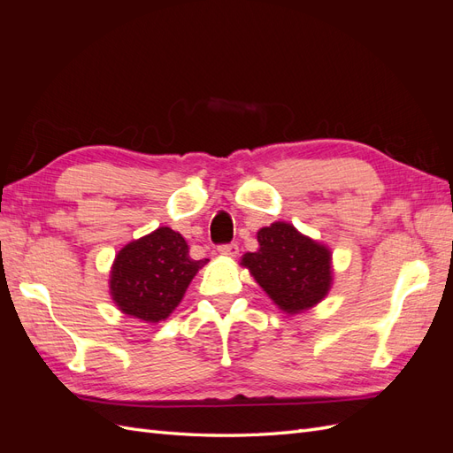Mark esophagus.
<instances>
[{
	"label": "esophagus",
	"instance_id": "1",
	"mask_svg": "<svg viewBox=\"0 0 453 453\" xmlns=\"http://www.w3.org/2000/svg\"><path fill=\"white\" fill-rule=\"evenodd\" d=\"M219 253L225 257H238L240 248L238 243H225V245H219Z\"/></svg>",
	"mask_w": 453,
	"mask_h": 453
}]
</instances>
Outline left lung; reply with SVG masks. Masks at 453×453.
Here are the masks:
<instances>
[{"instance_id":"1","label":"left lung","mask_w":453,"mask_h":453,"mask_svg":"<svg viewBox=\"0 0 453 453\" xmlns=\"http://www.w3.org/2000/svg\"><path fill=\"white\" fill-rule=\"evenodd\" d=\"M258 250L242 257V266L287 313L313 308L333 283L331 251L300 234L289 223H272L257 232Z\"/></svg>"}]
</instances>
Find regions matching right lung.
I'll return each mask as SVG.
<instances>
[{
    "instance_id": "1",
    "label": "right lung",
    "mask_w": 453,
    "mask_h": 453,
    "mask_svg": "<svg viewBox=\"0 0 453 453\" xmlns=\"http://www.w3.org/2000/svg\"><path fill=\"white\" fill-rule=\"evenodd\" d=\"M205 263L208 258H190L180 232L160 226L119 251L109 289L122 313L158 323L181 303L188 283Z\"/></svg>"
}]
</instances>
